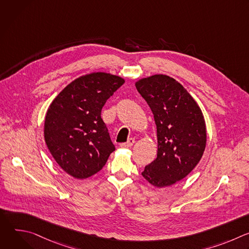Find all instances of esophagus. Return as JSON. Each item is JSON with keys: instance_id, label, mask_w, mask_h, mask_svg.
I'll return each mask as SVG.
<instances>
[{"instance_id": "esophagus-1", "label": "esophagus", "mask_w": 249, "mask_h": 249, "mask_svg": "<svg viewBox=\"0 0 249 249\" xmlns=\"http://www.w3.org/2000/svg\"><path fill=\"white\" fill-rule=\"evenodd\" d=\"M134 143H135V139L130 138V139L126 142V143L120 144V147H122V148H130V147H132V146L134 145Z\"/></svg>"}]
</instances>
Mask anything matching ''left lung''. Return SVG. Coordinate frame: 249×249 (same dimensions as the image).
Masks as SVG:
<instances>
[{
  "label": "left lung",
  "mask_w": 249,
  "mask_h": 249,
  "mask_svg": "<svg viewBox=\"0 0 249 249\" xmlns=\"http://www.w3.org/2000/svg\"><path fill=\"white\" fill-rule=\"evenodd\" d=\"M157 125V159L142 175L161 188L182 180L200 161L207 142L205 119L190 93L173 78L154 75L136 82Z\"/></svg>",
  "instance_id": "1"
}]
</instances>
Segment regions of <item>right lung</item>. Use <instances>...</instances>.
Masks as SVG:
<instances>
[{"label":"right lung","instance_id":"obj_1","mask_svg":"<svg viewBox=\"0 0 249 249\" xmlns=\"http://www.w3.org/2000/svg\"><path fill=\"white\" fill-rule=\"evenodd\" d=\"M124 83L119 76L90 73L70 83L49 105L45 143L59 166L74 178L86 179L98 172L115 151L100 114Z\"/></svg>","mask_w":249,"mask_h":249}]
</instances>
